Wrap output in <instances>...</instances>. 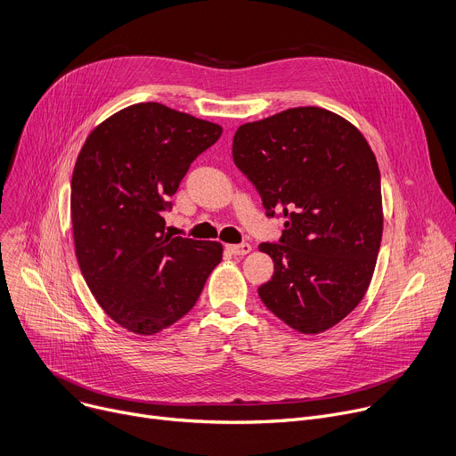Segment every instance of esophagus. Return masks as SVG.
<instances>
[{
  "label": "esophagus",
  "mask_w": 456,
  "mask_h": 456,
  "mask_svg": "<svg viewBox=\"0 0 456 456\" xmlns=\"http://www.w3.org/2000/svg\"><path fill=\"white\" fill-rule=\"evenodd\" d=\"M228 250L233 256H248L252 252V244L242 242V244H228Z\"/></svg>",
  "instance_id": "esophagus-1"
}]
</instances>
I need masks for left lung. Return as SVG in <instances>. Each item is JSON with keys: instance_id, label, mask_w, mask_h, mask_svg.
<instances>
[{"instance_id": "left-lung-1", "label": "left lung", "mask_w": 456, "mask_h": 456, "mask_svg": "<svg viewBox=\"0 0 456 456\" xmlns=\"http://www.w3.org/2000/svg\"><path fill=\"white\" fill-rule=\"evenodd\" d=\"M232 157L285 217L281 244H259L273 275L259 297L301 334L338 325L363 299L383 233L376 157L362 131L323 108L239 126Z\"/></svg>"}]
</instances>
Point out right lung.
<instances>
[{
  "label": "right lung",
  "instance_id": "add662e5",
  "mask_svg": "<svg viewBox=\"0 0 456 456\" xmlns=\"http://www.w3.org/2000/svg\"><path fill=\"white\" fill-rule=\"evenodd\" d=\"M221 133L219 124L142 102L100 122L78 153L75 254L102 310L129 332L153 336L177 323L223 259L221 242L171 237L160 216Z\"/></svg>",
  "mask_w": 456,
  "mask_h": 456
}]
</instances>
